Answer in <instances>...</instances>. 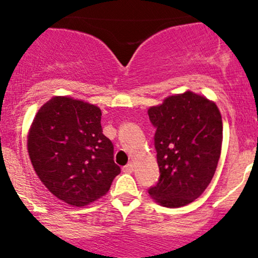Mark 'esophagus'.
Returning a JSON list of instances; mask_svg holds the SVG:
<instances>
[{
  "instance_id": "obj_1",
  "label": "esophagus",
  "mask_w": 258,
  "mask_h": 258,
  "mask_svg": "<svg viewBox=\"0 0 258 258\" xmlns=\"http://www.w3.org/2000/svg\"><path fill=\"white\" fill-rule=\"evenodd\" d=\"M122 170H123V172H125V173H132L133 170H135V167H133L132 164H127L126 166L122 168Z\"/></svg>"
}]
</instances>
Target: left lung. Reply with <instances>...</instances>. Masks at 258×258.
<instances>
[{
    "label": "left lung",
    "instance_id": "left-lung-1",
    "mask_svg": "<svg viewBox=\"0 0 258 258\" xmlns=\"http://www.w3.org/2000/svg\"><path fill=\"white\" fill-rule=\"evenodd\" d=\"M156 127L155 149L160 178L148 190L159 205L185 206L205 191L221 156L223 127L214 100L185 91L150 106Z\"/></svg>",
    "mask_w": 258,
    "mask_h": 258
}]
</instances>
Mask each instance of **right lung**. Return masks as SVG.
<instances>
[{
    "label": "right lung",
    "instance_id": "1",
    "mask_svg": "<svg viewBox=\"0 0 258 258\" xmlns=\"http://www.w3.org/2000/svg\"><path fill=\"white\" fill-rule=\"evenodd\" d=\"M100 119L97 105L55 96L38 109L29 128L28 153L37 177L73 207L104 197L121 171Z\"/></svg>",
    "mask_w": 258,
    "mask_h": 258
}]
</instances>
